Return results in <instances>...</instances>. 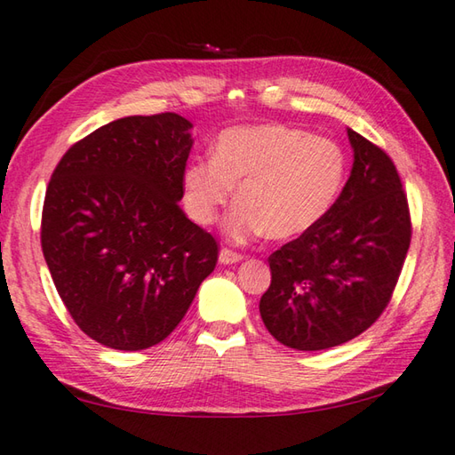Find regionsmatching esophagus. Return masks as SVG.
Segmentation results:
<instances>
[{
  "label": "esophagus",
  "mask_w": 455,
  "mask_h": 455,
  "mask_svg": "<svg viewBox=\"0 0 455 455\" xmlns=\"http://www.w3.org/2000/svg\"><path fill=\"white\" fill-rule=\"evenodd\" d=\"M241 259H243V255L241 253H237V251H234V249H228V247H224L220 251V263H224V265H234V263H239Z\"/></svg>",
  "instance_id": "esophagus-1"
}]
</instances>
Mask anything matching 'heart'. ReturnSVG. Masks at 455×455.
Returning a JSON list of instances; mask_svg holds the SVG:
<instances>
[{
	"instance_id": "1",
	"label": "heart",
	"mask_w": 455,
	"mask_h": 455,
	"mask_svg": "<svg viewBox=\"0 0 455 455\" xmlns=\"http://www.w3.org/2000/svg\"><path fill=\"white\" fill-rule=\"evenodd\" d=\"M341 147L291 125L231 127L220 133L214 156L192 161L182 176L184 204L208 226L234 196L226 235L289 239L312 229L336 204L346 180Z\"/></svg>"
}]
</instances>
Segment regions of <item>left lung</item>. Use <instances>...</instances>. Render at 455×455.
I'll return each mask as SVG.
<instances>
[{
    "label": "left lung",
    "instance_id": "obj_1",
    "mask_svg": "<svg viewBox=\"0 0 455 455\" xmlns=\"http://www.w3.org/2000/svg\"><path fill=\"white\" fill-rule=\"evenodd\" d=\"M354 169L331 210L268 257L259 312L286 347L318 351L357 338L391 302L411 247L406 192L391 156L347 129Z\"/></svg>",
    "mask_w": 455,
    "mask_h": 455
}]
</instances>
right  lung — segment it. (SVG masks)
<instances>
[{
  "mask_svg": "<svg viewBox=\"0 0 455 455\" xmlns=\"http://www.w3.org/2000/svg\"><path fill=\"white\" fill-rule=\"evenodd\" d=\"M192 124L129 116L62 155L46 187L41 247L76 326L137 351L179 326L218 263V241L179 206Z\"/></svg>",
  "mask_w": 455,
  "mask_h": 455,
  "instance_id": "right-lung-1",
  "label": "right lung"
}]
</instances>
